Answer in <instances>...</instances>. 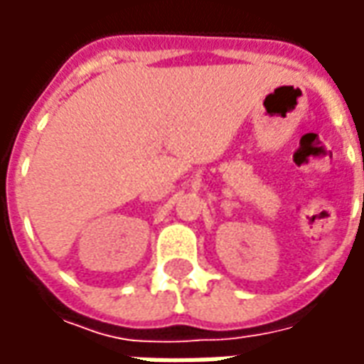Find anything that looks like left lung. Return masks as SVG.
<instances>
[{
  "label": "left lung",
  "mask_w": 364,
  "mask_h": 364,
  "mask_svg": "<svg viewBox=\"0 0 364 364\" xmlns=\"http://www.w3.org/2000/svg\"><path fill=\"white\" fill-rule=\"evenodd\" d=\"M363 158H364V154H363ZM363 169H364V161H363ZM363 208H364V197H363Z\"/></svg>",
  "instance_id": "obj_1"
}]
</instances>
